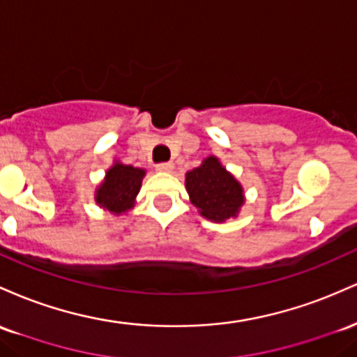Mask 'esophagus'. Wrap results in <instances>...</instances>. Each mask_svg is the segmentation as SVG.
<instances>
[{
    "mask_svg": "<svg viewBox=\"0 0 357 357\" xmlns=\"http://www.w3.org/2000/svg\"><path fill=\"white\" fill-rule=\"evenodd\" d=\"M157 170H158V172H163V174H170V172L174 170V163H172V162H163V163H158V165H157Z\"/></svg>",
    "mask_w": 357,
    "mask_h": 357,
    "instance_id": "esophagus-1",
    "label": "esophagus"
}]
</instances>
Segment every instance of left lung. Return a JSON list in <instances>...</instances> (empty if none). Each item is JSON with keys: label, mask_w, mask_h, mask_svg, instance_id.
<instances>
[{"label": "left lung", "mask_w": 357, "mask_h": 357, "mask_svg": "<svg viewBox=\"0 0 357 357\" xmlns=\"http://www.w3.org/2000/svg\"><path fill=\"white\" fill-rule=\"evenodd\" d=\"M185 189L199 214L212 222L238 218L246 202L241 182L214 155L187 172Z\"/></svg>", "instance_id": "1"}]
</instances>
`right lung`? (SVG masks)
<instances>
[{"label":"right lung","instance_id":"right-lung-1","mask_svg":"<svg viewBox=\"0 0 357 357\" xmlns=\"http://www.w3.org/2000/svg\"><path fill=\"white\" fill-rule=\"evenodd\" d=\"M145 175V168L125 165L119 160H114L113 165L106 170L102 182L96 187V204L114 215L126 214L135 207L136 195L142 189Z\"/></svg>","mask_w":357,"mask_h":357}]
</instances>
